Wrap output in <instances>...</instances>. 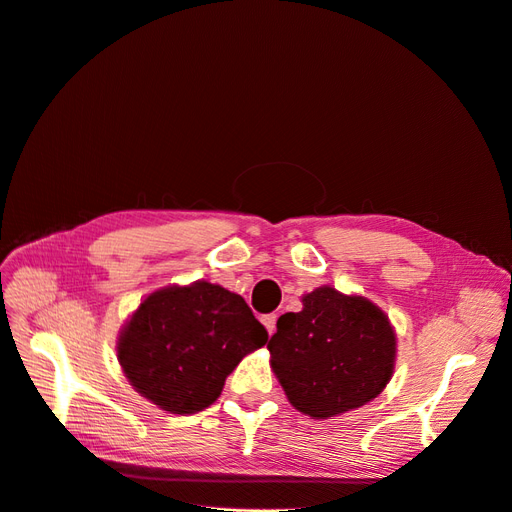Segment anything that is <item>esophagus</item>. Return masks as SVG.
Segmentation results:
<instances>
[{
  "label": "esophagus",
  "mask_w": 512,
  "mask_h": 512,
  "mask_svg": "<svg viewBox=\"0 0 512 512\" xmlns=\"http://www.w3.org/2000/svg\"><path fill=\"white\" fill-rule=\"evenodd\" d=\"M262 324L266 326L268 335H273V333H275V328H277V316H275V314H266V316H262Z\"/></svg>",
  "instance_id": "esophagus-1"
}]
</instances>
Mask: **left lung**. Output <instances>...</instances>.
<instances>
[{
    "label": "left lung",
    "instance_id": "8db88e82",
    "mask_svg": "<svg viewBox=\"0 0 512 512\" xmlns=\"http://www.w3.org/2000/svg\"><path fill=\"white\" fill-rule=\"evenodd\" d=\"M302 304V312L277 320L266 345L289 403L312 419H328L376 399L397 357L388 316L370 299L330 285L304 295Z\"/></svg>",
    "mask_w": 512,
    "mask_h": 512
}]
</instances>
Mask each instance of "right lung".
I'll return each instance as SVG.
<instances>
[{
  "label": "right lung",
  "instance_id": "add662e5",
  "mask_svg": "<svg viewBox=\"0 0 512 512\" xmlns=\"http://www.w3.org/2000/svg\"><path fill=\"white\" fill-rule=\"evenodd\" d=\"M266 341L242 295L196 281L150 293L119 333L117 359L136 393L190 415L213 405L225 378Z\"/></svg>",
  "mask_w": 512,
  "mask_h": 512
}]
</instances>
